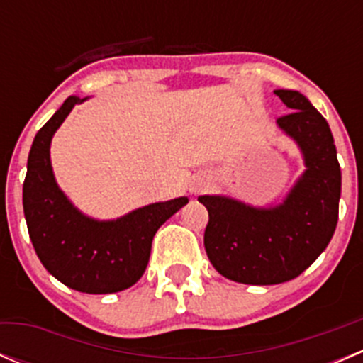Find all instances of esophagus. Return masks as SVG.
<instances>
[{"label": "esophagus", "instance_id": "obj_1", "mask_svg": "<svg viewBox=\"0 0 363 363\" xmlns=\"http://www.w3.org/2000/svg\"><path fill=\"white\" fill-rule=\"evenodd\" d=\"M205 186H207V177H203V175H200V177L193 179V182L189 184V191L191 193H199L200 189H203Z\"/></svg>", "mask_w": 363, "mask_h": 363}]
</instances>
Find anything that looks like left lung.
Wrapping results in <instances>:
<instances>
[{"mask_svg":"<svg viewBox=\"0 0 363 363\" xmlns=\"http://www.w3.org/2000/svg\"><path fill=\"white\" fill-rule=\"evenodd\" d=\"M274 93L290 108L277 128L298 145L300 175L277 205L255 207L225 195H202L208 211L203 244L212 267L242 284L295 279L327 250L339 219L340 167L328 123L298 91Z\"/></svg>","mask_w":363,"mask_h":363,"instance_id":"8db88e82","label":"left lung"}]
</instances>
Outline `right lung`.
<instances>
[{
	"label": "right lung",
	"mask_w": 363,
	"mask_h": 363,
	"mask_svg": "<svg viewBox=\"0 0 363 363\" xmlns=\"http://www.w3.org/2000/svg\"><path fill=\"white\" fill-rule=\"evenodd\" d=\"M86 100L68 96L36 133L23 186L24 218L40 262L57 281L82 294H116L140 279L156 232L188 203V196L107 221L89 218L69 202L54 177L50 142L72 108Z\"/></svg>",
	"instance_id": "right-lung-1"
}]
</instances>
